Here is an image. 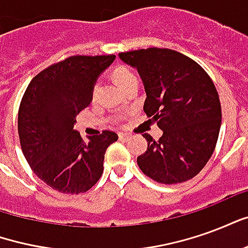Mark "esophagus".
<instances>
[{
  "mask_svg": "<svg viewBox=\"0 0 248 248\" xmlns=\"http://www.w3.org/2000/svg\"><path fill=\"white\" fill-rule=\"evenodd\" d=\"M118 137H119V140H124V142H127V140H130V138H131V135L124 134V133H119Z\"/></svg>",
  "mask_w": 248,
  "mask_h": 248,
  "instance_id": "34e87169",
  "label": "esophagus"
}]
</instances>
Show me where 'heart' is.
I'll return each instance as SVG.
<instances>
[{"label": "heart", "instance_id": "1", "mask_svg": "<svg viewBox=\"0 0 248 248\" xmlns=\"http://www.w3.org/2000/svg\"><path fill=\"white\" fill-rule=\"evenodd\" d=\"M114 78H115V81L118 83L119 86L124 87L126 86L127 83H130L131 81H135L137 79V77L133 71L127 69L126 66H118V67H115V70L113 73ZM98 92V85L94 87V95L97 94Z\"/></svg>", "mask_w": 248, "mask_h": 248}]
</instances>
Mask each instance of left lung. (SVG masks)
<instances>
[{
    "mask_svg": "<svg viewBox=\"0 0 248 248\" xmlns=\"http://www.w3.org/2000/svg\"><path fill=\"white\" fill-rule=\"evenodd\" d=\"M143 81V110L163 134H143L147 150L137 158L143 174L165 185L186 182L213 155L222 122L214 82L201 65L182 53L149 47L119 53Z\"/></svg>",
    "mask_w": 248,
    "mask_h": 248,
    "instance_id": "left-lung-1",
    "label": "left lung"
}]
</instances>
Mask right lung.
<instances>
[{"label":"right lung","instance_id":"right-lung-1","mask_svg":"<svg viewBox=\"0 0 248 248\" xmlns=\"http://www.w3.org/2000/svg\"><path fill=\"white\" fill-rule=\"evenodd\" d=\"M115 56H73L46 67L31 79L18 110V135L26 161L41 181L65 194L92 188L103 172L114 131L82 140L73 130L77 114L93 99V90Z\"/></svg>","mask_w":248,"mask_h":248}]
</instances>
